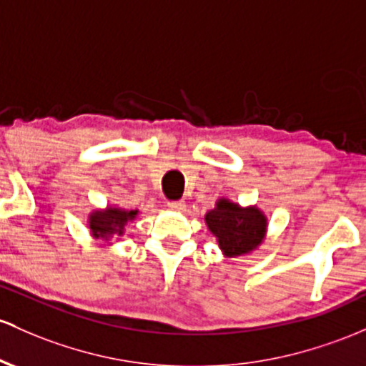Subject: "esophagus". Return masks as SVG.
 Returning a JSON list of instances; mask_svg holds the SVG:
<instances>
[{"label":"esophagus","mask_w":366,"mask_h":366,"mask_svg":"<svg viewBox=\"0 0 366 366\" xmlns=\"http://www.w3.org/2000/svg\"><path fill=\"white\" fill-rule=\"evenodd\" d=\"M167 204H168V208H170V210L180 212V210H184V207H186V202H182V199H180V202H168Z\"/></svg>","instance_id":"1"}]
</instances>
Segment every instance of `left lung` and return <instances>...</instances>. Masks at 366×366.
Returning a JSON list of instances; mask_svg holds the SVG:
<instances>
[{"instance_id": "left-lung-1", "label": "left lung", "mask_w": 366, "mask_h": 366, "mask_svg": "<svg viewBox=\"0 0 366 366\" xmlns=\"http://www.w3.org/2000/svg\"><path fill=\"white\" fill-rule=\"evenodd\" d=\"M204 222L229 259L254 252L267 232V217L260 208L242 207L227 198L217 199L215 208L204 215Z\"/></svg>"}]
</instances>
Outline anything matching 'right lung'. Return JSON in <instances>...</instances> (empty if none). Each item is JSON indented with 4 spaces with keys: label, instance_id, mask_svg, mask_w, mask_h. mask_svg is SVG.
Masks as SVG:
<instances>
[{
    "label": "right lung",
    "instance_id": "right-lung-1",
    "mask_svg": "<svg viewBox=\"0 0 366 366\" xmlns=\"http://www.w3.org/2000/svg\"><path fill=\"white\" fill-rule=\"evenodd\" d=\"M137 214L139 210H124L118 207L95 208L88 215V229L95 239H119V236L124 234V226L132 222Z\"/></svg>",
    "mask_w": 366,
    "mask_h": 366
}]
</instances>
